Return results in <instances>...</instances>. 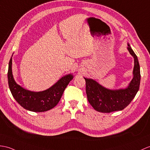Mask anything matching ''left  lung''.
I'll use <instances>...</instances> for the list:
<instances>
[{
  "mask_svg": "<svg viewBox=\"0 0 150 150\" xmlns=\"http://www.w3.org/2000/svg\"><path fill=\"white\" fill-rule=\"evenodd\" d=\"M128 50L134 58V68L133 79L127 88L110 90L103 88L93 79L84 78L88 102L96 111L110 113L123 110L129 105L139 91L141 81L140 66L137 55L129 44H128Z\"/></svg>",
  "mask_w": 150,
  "mask_h": 150,
  "instance_id": "obj_1",
  "label": "left lung"
}]
</instances>
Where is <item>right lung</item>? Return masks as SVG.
Masks as SVG:
<instances>
[{
    "instance_id": "1",
    "label": "right lung",
    "mask_w": 150,
    "mask_h": 150,
    "mask_svg": "<svg viewBox=\"0 0 150 150\" xmlns=\"http://www.w3.org/2000/svg\"><path fill=\"white\" fill-rule=\"evenodd\" d=\"M12 57L9 62L8 77L10 91L20 105L33 112H45L52 109L59 103L64 89L73 76L69 74L62 77L51 88L41 92L30 91L17 84L12 74Z\"/></svg>"
}]
</instances>
